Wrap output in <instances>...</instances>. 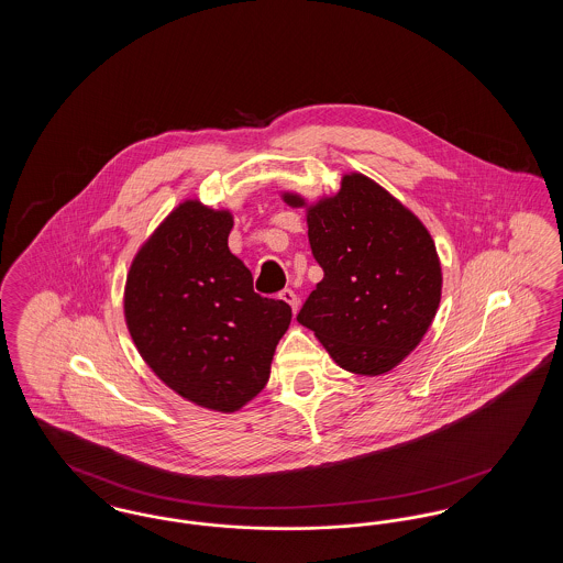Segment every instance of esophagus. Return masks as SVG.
Wrapping results in <instances>:
<instances>
[{
	"label": "esophagus",
	"mask_w": 563,
	"mask_h": 563,
	"mask_svg": "<svg viewBox=\"0 0 563 563\" xmlns=\"http://www.w3.org/2000/svg\"><path fill=\"white\" fill-rule=\"evenodd\" d=\"M280 299L283 301H287L289 306H291V310H297V303H299V299H297V295L291 289H285V291H280Z\"/></svg>",
	"instance_id": "obj_1"
}]
</instances>
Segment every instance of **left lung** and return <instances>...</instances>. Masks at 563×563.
Segmentation results:
<instances>
[{
	"label": "left lung",
	"instance_id": "1",
	"mask_svg": "<svg viewBox=\"0 0 563 563\" xmlns=\"http://www.w3.org/2000/svg\"><path fill=\"white\" fill-rule=\"evenodd\" d=\"M303 207L297 194H283ZM308 241L324 276L297 321L346 372L382 375L420 344L441 301V264L422 221L361 173L308 207Z\"/></svg>",
	"mask_w": 563,
	"mask_h": 563
}]
</instances>
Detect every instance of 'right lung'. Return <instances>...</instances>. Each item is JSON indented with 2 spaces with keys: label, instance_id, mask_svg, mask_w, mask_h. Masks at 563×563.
I'll return each instance as SVG.
<instances>
[{
  "label": "right lung",
  "instance_id": "1",
  "mask_svg": "<svg viewBox=\"0 0 563 563\" xmlns=\"http://www.w3.org/2000/svg\"><path fill=\"white\" fill-rule=\"evenodd\" d=\"M230 211L181 202L134 255L124 317L134 346L184 399L236 411L262 393L291 306L253 291L228 249Z\"/></svg>",
  "mask_w": 563,
  "mask_h": 563
}]
</instances>
